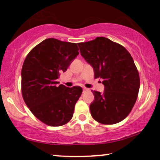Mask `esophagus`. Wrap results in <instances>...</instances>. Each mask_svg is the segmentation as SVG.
Returning a JSON list of instances; mask_svg holds the SVG:
<instances>
[{"instance_id":"obj_1","label":"esophagus","mask_w":160,"mask_h":160,"mask_svg":"<svg viewBox=\"0 0 160 160\" xmlns=\"http://www.w3.org/2000/svg\"><path fill=\"white\" fill-rule=\"evenodd\" d=\"M87 91H89V89H88L87 88H83V89H82V92H86Z\"/></svg>"}]
</instances>
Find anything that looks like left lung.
<instances>
[{
  "instance_id": "1",
  "label": "left lung",
  "mask_w": 160,
  "mask_h": 160,
  "mask_svg": "<svg viewBox=\"0 0 160 160\" xmlns=\"http://www.w3.org/2000/svg\"><path fill=\"white\" fill-rule=\"evenodd\" d=\"M81 56L94 68L95 78L103 79L104 92L93 91L92 117L104 125L123 120L135 105L140 88L136 66L128 50L103 37L78 43Z\"/></svg>"
}]
</instances>
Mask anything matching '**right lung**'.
Returning a JSON list of instances; mask_svg holds the SVG:
<instances>
[{
    "instance_id": "add662e5",
    "label": "right lung",
    "mask_w": 160,
    "mask_h": 160,
    "mask_svg": "<svg viewBox=\"0 0 160 160\" xmlns=\"http://www.w3.org/2000/svg\"><path fill=\"white\" fill-rule=\"evenodd\" d=\"M76 43L48 38L34 47L22 68V94L26 105L38 120L47 126H61L74 114L75 104L82 94L80 86H57L79 54Z\"/></svg>"
}]
</instances>
